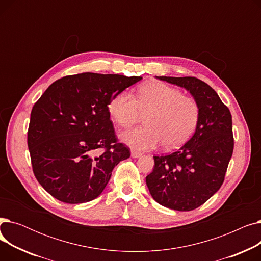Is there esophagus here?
<instances>
[{
    "label": "esophagus",
    "mask_w": 261,
    "mask_h": 261,
    "mask_svg": "<svg viewBox=\"0 0 261 261\" xmlns=\"http://www.w3.org/2000/svg\"><path fill=\"white\" fill-rule=\"evenodd\" d=\"M131 156L133 159H138V158H141L142 156V153L138 152V151H134V150H131Z\"/></svg>",
    "instance_id": "esophagus-1"
}]
</instances>
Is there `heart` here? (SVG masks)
<instances>
[{
    "mask_svg": "<svg viewBox=\"0 0 261 261\" xmlns=\"http://www.w3.org/2000/svg\"><path fill=\"white\" fill-rule=\"evenodd\" d=\"M109 112L121 127H129L146 114L144 127L120 133V140L140 151L151 150L163 144L165 149L183 145L195 132L200 109L198 102L182 91L162 82L143 86L134 96L123 91L110 100Z\"/></svg>",
    "mask_w": 261,
    "mask_h": 261,
    "instance_id": "heart-1",
    "label": "heart"
}]
</instances>
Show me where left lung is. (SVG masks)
<instances>
[{
  "mask_svg": "<svg viewBox=\"0 0 261 261\" xmlns=\"http://www.w3.org/2000/svg\"><path fill=\"white\" fill-rule=\"evenodd\" d=\"M187 90L198 102L200 116L190 140L167 155L153 156L154 167L146 176L152 198L173 211H193L221 187L234 150L228 108L216 91L196 77L155 76Z\"/></svg>",
  "mask_w": 261,
  "mask_h": 261,
  "instance_id": "obj_1",
  "label": "left lung"
}]
</instances>
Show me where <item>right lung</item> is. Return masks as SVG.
<instances>
[{
    "label": "right lung",
    "instance_id": "right-lung-1",
    "mask_svg": "<svg viewBox=\"0 0 261 261\" xmlns=\"http://www.w3.org/2000/svg\"><path fill=\"white\" fill-rule=\"evenodd\" d=\"M142 79L82 73L46 89L33 107L27 145L36 179L49 195L79 204L102 193L114 167L130 156L116 141L109 102ZM98 148L104 152L94 156Z\"/></svg>",
    "mask_w": 261,
    "mask_h": 261
}]
</instances>
